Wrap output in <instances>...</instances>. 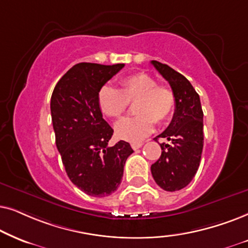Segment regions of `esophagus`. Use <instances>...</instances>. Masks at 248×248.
<instances>
[{
	"mask_svg": "<svg viewBox=\"0 0 248 248\" xmlns=\"http://www.w3.org/2000/svg\"><path fill=\"white\" fill-rule=\"evenodd\" d=\"M143 146V141H134V143H131V147L134 148V150H137V148H140Z\"/></svg>",
	"mask_w": 248,
	"mask_h": 248,
	"instance_id": "34e87169",
	"label": "esophagus"
}]
</instances>
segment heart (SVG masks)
Returning <instances> with one entry per match:
<instances>
[{"label": "heart", "instance_id": "b5f03b06", "mask_svg": "<svg viewBox=\"0 0 248 248\" xmlns=\"http://www.w3.org/2000/svg\"><path fill=\"white\" fill-rule=\"evenodd\" d=\"M137 115L121 119L114 129L119 138L129 141L144 140L153 131L154 124L169 120L176 108V95L166 85L145 72L126 76L120 80V91L105 85L98 92L102 112L110 118H120L133 102Z\"/></svg>", "mask_w": 248, "mask_h": 248}]
</instances>
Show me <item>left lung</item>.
<instances>
[{"mask_svg":"<svg viewBox=\"0 0 248 248\" xmlns=\"http://www.w3.org/2000/svg\"><path fill=\"white\" fill-rule=\"evenodd\" d=\"M160 75L169 82L176 95V110L172 120L162 134L154 138H166L170 144H160L162 153L152 164L155 183L167 191L183 189L193 180L202 156L203 111L200 96L186 77L169 65L151 61Z\"/></svg>","mask_w":248,"mask_h":248,"instance_id":"8db88e82","label":"left lung"}]
</instances>
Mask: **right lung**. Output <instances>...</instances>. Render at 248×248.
Wrapping results in <instances>:
<instances>
[{
    "mask_svg": "<svg viewBox=\"0 0 248 248\" xmlns=\"http://www.w3.org/2000/svg\"><path fill=\"white\" fill-rule=\"evenodd\" d=\"M124 63H78L58 81L51 97L55 144L69 179L90 196L111 195L120 186L129 143L108 146L113 129L103 119L98 92Z\"/></svg>",
    "mask_w": 248,
    "mask_h": 248,
    "instance_id": "right-lung-1",
    "label": "right lung"
}]
</instances>
